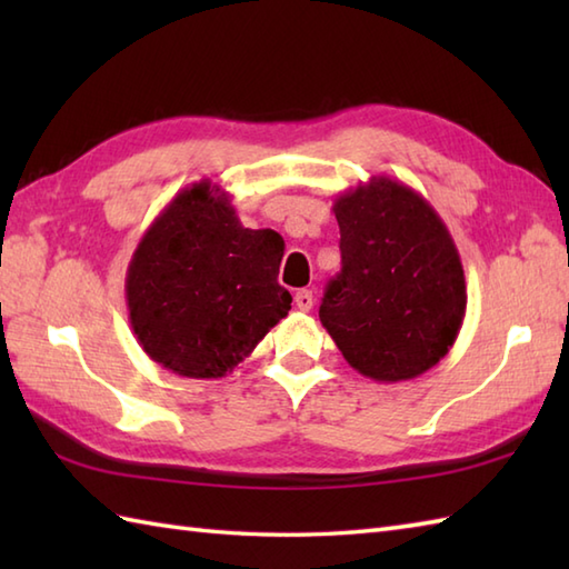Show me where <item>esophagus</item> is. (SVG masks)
Wrapping results in <instances>:
<instances>
[{
	"label": "esophagus",
	"mask_w": 569,
	"mask_h": 569,
	"mask_svg": "<svg viewBox=\"0 0 569 569\" xmlns=\"http://www.w3.org/2000/svg\"><path fill=\"white\" fill-rule=\"evenodd\" d=\"M296 306H298V310L308 312L312 308V291H308V288H303V291H298L296 293Z\"/></svg>",
	"instance_id": "esophagus-1"
}]
</instances>
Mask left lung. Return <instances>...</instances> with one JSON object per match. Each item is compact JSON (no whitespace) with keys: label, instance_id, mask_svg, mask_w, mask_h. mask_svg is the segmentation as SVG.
<instances>
[{"label":"left lung","instance_id":"obj_1","mask_svg":"<svg viewBox=\"0 0 569 569\" xmlns=\"http://www.w3.org/2000/svg\"><path fill=\"white\" fill-rule=\"evenodd\" d=\"M342 271L320 322L361 377L416 379L450 352L467 310L465 269L432 204L398 180L373 176L337 196Z\"/></svg>","mask_w":569,"mask_h":569}]
</instances>
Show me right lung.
<instances>
[{
    "mask_svg": "<svg viewBox=\"0 0 569 569\" xmlns=\"http://www.w3.org/2000/svg\"><path fill=\"white\" fill-rule=\"evenodd\" d=\"M283 237L239 222L210 180L183 188L131 253L129 322L143 352L188 379L234 371L291 310L278 283Z\"/></svg>",
    "mask_w": 569,
    "mask_h": 569,
    "instance_id": "add662e5",
    "label": "right lung"
}]
</instances>
